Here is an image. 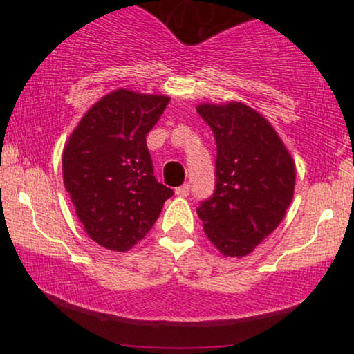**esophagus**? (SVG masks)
Wrapping results in <instances>:
<instances>
[{
	"mask_svg": "<svg viewBox=\"0 0 354 354\" xmlns=\"http://www.w3.org/2000/svg\"><path fill=\"white\" fill-rule=\"evenodd\" d=\"M174 193H176L178 196H189V185L188 183H185V185L180 186V188H176Z\"/></svg>",
	"mask_w": 354,
	"mask_h": 354,
	"instance_id": "1",
	"label": "esophagus"
}]
</instances>
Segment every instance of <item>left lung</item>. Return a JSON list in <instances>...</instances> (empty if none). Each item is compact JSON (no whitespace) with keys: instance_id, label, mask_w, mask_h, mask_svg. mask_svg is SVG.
Listing matches in <instances>:
<instances>
[{"instance_id":"1","label":"left lung","mask_w":354,"mask_h":354,"mask_svg":"<svg viewBox=\"0 0 354 354\" xmlns=\"http://www.w3.org/2000/svg\"><path fill=\"white\" fill-rule=\"evenodd\" d=\"M216 141L214 191L198 206L209 241L225 256H246L276 230L291 205L295 163L259 113L243 103L201 104Z\"/></svg>"}]
</instances>
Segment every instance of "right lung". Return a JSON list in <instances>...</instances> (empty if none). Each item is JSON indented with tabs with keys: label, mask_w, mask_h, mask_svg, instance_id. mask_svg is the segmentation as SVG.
<instances>
[{
	"label": "right lung",
	"mask_w": 354,
	"mask_h": 354,
	"mask_svg": "<svg viewBox=\"0 0 354 354\" xmlns=\"http://www.w3.org/2000/svg\"><path fill=\"white\" fill-rule=\"evenodd\" d=\"M168 96L116 89L100 100L68 140L63 180L88 236L113 251L141 241L174 191L154 178L146 135Z\"/></svg>",
	"instance_id": "add662e5"
}]
</instances>
